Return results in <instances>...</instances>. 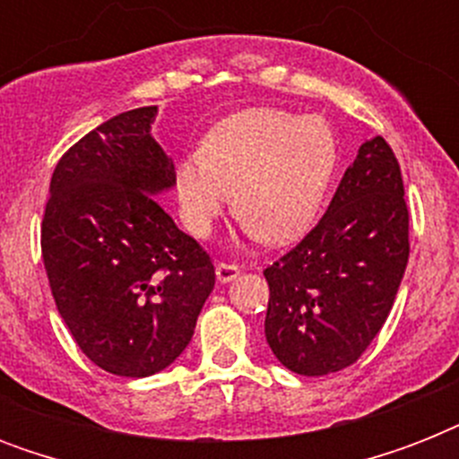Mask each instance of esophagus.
Returning <instances> with one entry per match:
<instances>
[{
	"label": "esophagus",
	"mask_w": 459,
	"mask_h": 459,
	"mask_svg": "<svg viewBox=\"0 0 459 459\" xmlns=\"http://www.w3.org/2000/svg\"><path fill=\"white\" fill-rule=\"evenodd\" d=\"M238 276H240V266L226 264V262H219V264H216V279L221 281V283H230V281H236Z\"/></svg>",
	"instance_id": "34e87169"
}]
</instances>
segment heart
<instances>
[{
	"label": "heart",
	"mask_w": 459,
	"mask_h": 459,
	"mask_svg": "<svg viewBox=\"0 0 459 459\" xmlns=\"http://www.w3.org/2000/svg\"><path fill=\"white\" fill-rule=\"evenodd\" d=\"M338 166V140L321 117L255 107L204 135L200 157L176 169L183 221L207 238L230 209L264 245H286L314 223Z\"/></svg>",
	"instance_id": "1"
}]
</instances>
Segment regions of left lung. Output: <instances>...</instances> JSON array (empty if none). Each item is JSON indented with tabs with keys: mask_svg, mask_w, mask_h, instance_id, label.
Here are the masks:
<instances>
[{
	"mask_svg": "<svg viewBox=\"0 0 459 459\" xmlns=\"http://www.w3.org/2000/svg\"><path fill=\"white\" fill-rule=\"evenodd\" d=\"M400 164L381 135L359 147L326 214L264 269V333L286 369L333 374L359 359L388 319L410 257Z\"/></svg>",
	"mask_w": 459,
	"mask_h": 459,
	"instance_id": "8db88e82",
	"label": "left lung"
}]
</instances>
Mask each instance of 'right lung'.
<instances>
[{
	"instance_id": "1",
	"label": "right lung",
	"mask_w": 459,
	"mask_h": 459,
	"mask_svg": "<svg viewBox=\"0 0 459 459\" xmlns=\"http://www.w3.org/2000/svg\"><path fill=\"white\" fill-rule=\"evenodd\" d=\"M157 107L118 114L52 173L42 259L78 348L117 377L176 362L214 288V264L159 207L176 169L152 138Z\"/></svg>"
}]
</instances>
